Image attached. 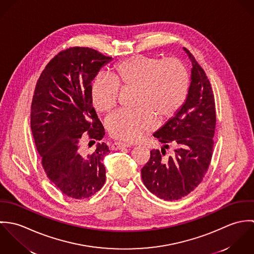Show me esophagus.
I'll list each match as a JSON object with an SVG mask.
<instances>
[{"label":"esophagus","mask_w":254,"mask_h":254,"mask_svg":"<svg viewBox=\"0 0 254 254\" xmlns=\"http://www.w3.org/2000/svg\"><path fill=\"white\" fill-rule=\"evenodd\" d=\"M125 147H130V145H127V144H124V143H114L113 145H111V149L112 150H117V149H122V148H125Z\"/></svg>","instance_id":"obj_1"}]
</instances>
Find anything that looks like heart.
I'll use <instances>...</instances> for the list:
<instances>
[{"label":"heart","instance_id":"1","mask_svg":"<svg viewBox=\"0 0 254 254\" xmlns=\"http://www.w3.org/2000/svg\"><path fill=\"white\" fill-rule=\"evenodd\" d=\"M119 88L136 89V110H118L106 120L110 136L133 143L154 128L156 116L165 120L184 105L190 88V74L177 58L133 56L118 64L111 77L100 74L92 83L91 100L98 112L114 109Z\"/></svg>","mask_w":254,"mask_h":254}]
</instances>
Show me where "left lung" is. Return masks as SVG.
<instances>
[{"label": "left lung", "instance_id": "1", "mask_svg": "<svg viewBox=\"0 0 254 254\" xmlns=\"http://www.w3.org/2000/svg\"><path fill=\"white\" fill-rule=\"evenodd\" d=\"M191 62L190 85L186 102L153 137L163 144L152 149L142 168L146 189L164 200H178L192 191L208 170L216 126V111L209 80L189 50ZM175 147L172 157L163 159L166 148Z\"/></svg>", "mask_w": 254, "mask_h": 254}]
</instances>
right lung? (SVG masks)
<instances>
[{
	"mask_svg": "<svg viewBox=\"0 0 254 254\" xmlns=\"http://www.w3.org/2000/svg\"><path fill=\"white\" fill-rule=\"evenodd\" d=\"M111 61L98 51L73 47L59 53L37 81L31 105V130L42 166L63 193L87 198L106 182L104 157L109 146L100 143L106 132L93 108L91 83ZM96 148L79 150L83 133Z\"/></svg>",
	"mask_w": 254,
	"mask_h": 254,
	"instance_id": "1",
	"label": "right lung"
}]
</instances>
